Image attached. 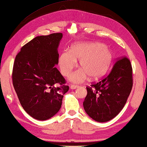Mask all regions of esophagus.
Returning a JSON list of instances; mask_svg holds the SVG:
<instances>
[{
  "label": "esophagus",
  "instance_id": "1",
  "mask_svg": "<svg viewBox=\"0 0 147 147\" xmlns=\"http://www.w3.org/2000/svg\"><path fill=\"white\" fill-rule=\"evenodd\" d=\"M69 86H70V88L72 90H74V89H76V88H78L79 87L78 85H71Z\"/></svg>",
  "mask_w": 147,
  "mask_h": 147
}]
</instances>
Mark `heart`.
Wrapping results in <instances>:
<instances>
[{"label":"heart","instance_id":"b5f03b06","mask_svg":"<svg viewBox=\"0 0 147 147\" xmlns=\"http://www.w3.org/2000/svg\"><path fill=\"white\" fill-rule=\"evenodd\" d=\"M114 59L113 53L109 47L99 42H77L69 51H62L59 57V65L62 74L68 76L78 66L82 68L76 71L69 77L74 83H81L90 76L98 79L105 75Z\"/></svg>","mask_w":147,"mask_h":147}]
</instances>
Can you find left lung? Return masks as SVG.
<instances>
[{"label": "left lung", "instance_id": "obj_1", "mask_svg": "<svg viewBox=\"0 0 147 147\" xmlns=\"http://www.w3.org/2000/svg\"><path fill=\"white\" fill-rule=\"evenodd\" d=\"M132 85L131 65L124 57L115 64L104 79L86 87L87 95L83 102L86 114L99 122L113 119L123 109Z\"/></svg>", "mask_w": 147, "mask_h": 147}]
</instances>
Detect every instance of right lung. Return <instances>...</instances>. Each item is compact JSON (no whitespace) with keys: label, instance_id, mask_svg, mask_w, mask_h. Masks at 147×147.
Segmentation results:
<instances>
[{"label":"right lung","instance_id":"obj_1","mask_svg":"<svg viewBox=\"0 0 147 147\" xmlns=\"http://www.w3.org/2000/svg\"><path fill=\"white\" fill-rule=\"evenodd\" d=\"M62 33L39 36L21 47L12 72L13 85L21 105L35 119L45 121L56 115L69 90L55 67Z\"/></svg>","mask_w":147,"mask_h":147}]
</instances>
